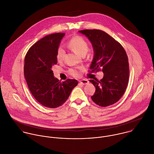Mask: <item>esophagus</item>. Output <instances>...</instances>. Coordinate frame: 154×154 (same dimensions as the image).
Segmentation results:
<instances>
[{
	"instance_id": "1",
	"label": "esophagus",
	"mask_w": 154,
	"mask_h": 154,
	"mask_svg": "<svg viewBox=\"0 0 154 154\" xmlns=\"http://www.w3.org/2000/svg\"><path fill=\"white\" fill-rule=\"evenodd\" d=\"M79 83H80L81 85H87V84L89 83V81L87 80H82L79 81Z\"/></svg>"
}]
</instances>
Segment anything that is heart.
Returning <instances> with one entry per match:
<instances>
[{"label":"heart","instance_id":"obj_1","mask_svg":"<svg viewBox=\"0 0 154 154\" xmlns=\"http://www.w3.org/2000/svg\"><path fill=\"white\" fill-rule=\"evenodd\" d=\"M68 47L74 51L76 54L82 56L86 54L88 50L89 46L88 42L81 36H75L72 37L68 43ZM65 51L63 48L61 46L59 47L56 51V59L58 62H61L64 59ZM69 74L74 77H79L80 76V71L79 69L71 68L68 71Z\"/></svg>","mask_w":154,"mask_h":154}]
</instances>
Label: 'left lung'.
Instances as JSON below:
<instances>
[{"label":"left lung","instance_id":"8db88e82","mask_svg":"<svg viewBox=\"0 0 154 154\" xmlns=\"http://www.w3.org/2000/svg\"><path fill=\"white\" fill-rule=\"evenodd\" d=\"M79 32L85 35L93 47L91 72L102 68L104 73L101 80H89L95 87L91 98L101 107L112 105L121 99L127 87L129 64L127 53L120 43L104 31L86 29Z\"/></svg>","mask_w":154,"mask_h":154}]
</instances>
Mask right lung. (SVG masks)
Here are the masks:
<instances>
[{"label":"right lung","instance_id":"right-lung-1","mask_svg":"<svg viewBox=\"0 0 154 154\" xmlns=\"http://www.w3.org/2000/svg\"><path fill=\"white\" fill-rule=\"evenodd\" d=\"M65 35L45 36L29 48L24 59V74L29 89L38 103L49 108L62 105L78 84L77 80L69 79L61 82L51 69L57 63L56 51Z\"/></svg>","mask_w":154,"mask_h":154}]
</instances>
